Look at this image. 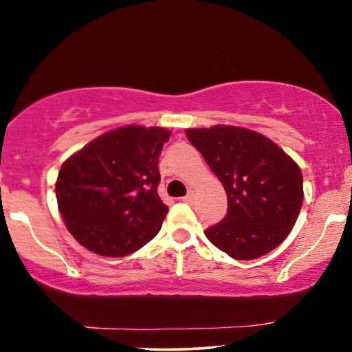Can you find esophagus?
Returning a JSON list of instances; mask_svg holds the SVG:
<instances>
[{
    "instance_id": "obj_1",
    "label": "esophagus",
    "mask_w": 352,
    "mask_h": 352,
    "mask_svg": "<svg viewBox=\"0 0 352 352\" xmlns=\"http://www.w3.org/2000/svg\"><path fill=\"white\" fill-rule=\"evenodd\" d=\"M182 201H184V203H188V204L193 203V201H195V195H193V191H190L188 195H185V197L182 198Z\"/></svg>"
}]
</instances>
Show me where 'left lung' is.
I'll return each instance as SVG.
<instances>
[{"label":"left lung","instance_id":"1","mask_svg":"<svg viewBox=\"0 0 352 352\" xmlns=\"http://www.w3.org/2000/svg\"><path fill=\"white\" fill-rule=\"evenodd\" d=\"M185 133L228 193V214L204 230L209 242L235 260L274 250L300 212L299 166L268 138L245 128L217 124Z\"/></svg>","mask_w":352,"mask_h":352}]
</instances>
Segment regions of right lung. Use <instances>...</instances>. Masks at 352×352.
I'll return each mask as SVG.
<instances>
[{"instance_id": "1", "label": "right lung", "mask_w": 352, "mask_h": 352, "mask_svg": "<svg viewBox=\"0 0 352 352\" xmlns=\"http://www.w3.org/2000/svg\"><path fill=\"white\" fill-rule=\"evenodd\" d=\"M166 128H118L66 161L56 180L58 209L73 237L102 256H126L153 240L168 208L157 193Z\"/></svg>"}]
</instances>
